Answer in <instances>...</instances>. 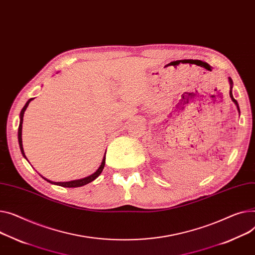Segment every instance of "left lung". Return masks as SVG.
<instances>
[{
	"instance_id": "8db88e82",
	"label": "left lung",
	"mask_w": 255,
	"mask_h": 255,
	"mask_svg": "<svg viewBox=\"0 0 255 255\" xmlns=\"http://www.w3.org/2000/svg\"><path fill=\"white\" fill-rule=\"evenodd\" d=\"M229 81H230V85H231V90H230V96H231V98H232V100L234 101L235 103V105L237 106V108H238V111H239V113H240V109H239V105H238V103H237V100L234 98V96H233V93H232V89H233V81H232V79L231 78H229Z\"/></svg>"
}]
</instances>
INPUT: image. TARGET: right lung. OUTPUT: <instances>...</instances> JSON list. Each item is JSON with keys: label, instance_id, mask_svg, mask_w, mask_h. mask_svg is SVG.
<instances>
[{"label": "right lung", "instance_id": "1", "mask_svg": "<svg viewBox=\"0 0 255 255\" xmlns=\"http://www.w3.org/2000/svg\"><path fill=\"white\" fill-rule=\"evenodd\" d=\"M31 100H32V98H30V99H28V100L26 101L25 106L23 107V109H22L21 112H20V122H19V127H18V142H19V147H20L22 156H23L25 159H26V157H25L24 151H23V147H22V138H21V135H22V122H23V115H24V112H25L26 108L28 107V104L30 103ZM26 160H27V159H26ZM105 164H106V155H105V157H104V159H103V162H101V165L99 166V168L97 169V170H96L93 174H91V175H89V176H87V177H85V178H81V179H76V180H71V181H65V182H54V181H51V180H49V179H47V178H45V177H43V176H42V177H43L45 180H47L48 182H50V183L57 184V185L63 186V188H79V186H83V185H85V184H87V183L93 181L94 179H96V178L100 175V173L103 172L104 168H105Z\"/></svg>", "mask_w": 255, "mask_h": 255}]
</instances>
